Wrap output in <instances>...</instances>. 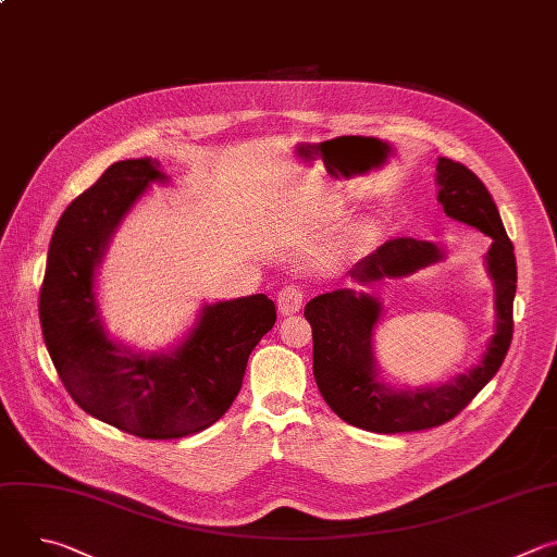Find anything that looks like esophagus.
Here are the masks:
<instances>
[{
  "label": "esophagus",
  "instance_id": "esophagus-1",
  "mask_svg": "<svg viewBox=\"0 0 557 557\" xmlns=\"http://www.w3.org/2000/svg\"><path fill=\"white\" fill-rule=\"evenodd\" d=\"M304 304V290L297 284H288L277 293V310L280 314H290L297 312Z\"/></svg>",
  "mask_w": 557,
  "mask_h": 557
}]
</instances>
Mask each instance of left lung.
Returning <instances> with one entry per match:
<instances>
[{"instance_id": "obj_1", "label": "left lung", "mask_w": 557, "mask_h": 557, "mask_svg": "<svg viewBox=\"0 0 557 557\" xmlns=\"http://www.w3.org/2000/svg\"><path fill=\"white\" fill-rule=\"evenodd\" d=\"M438 202L443 211L492 237L487 271L496 286V333L479 366L438 387L389 389L376 379L372 331L383 312L376 297L339 288L317 295L304 308L312 329V374L324 401L346 423L376 432L399 434L438 428L451 421L503 366L513 337L516 256L498 207L483 181L451 158H438ZM443 249L414 237H394L366 256L348 273L357 284L383 277H404L443 260Z\"/></svg>"}]
</instances>
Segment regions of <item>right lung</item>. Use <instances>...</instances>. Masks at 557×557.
<instances>
[{"label": "right lung", "mask_w": 557, "mask_h": 557, "mask_svg": "<svg viewBox=\"0 0 557 557\" xmlns=\"http://www.w3.org/2000/svg\"><path fill=\"white\" fill-rule=\"evenodd\" d=\"M156 181H168L158 161H119L67 205L48 249L39 320L59 379L82 410L132 436L168 441L207 430L231 408L249 355L277 314L262 293L209 304L170 355L129 352L108 337L95 271L119 222Z\"/></svg>", "instance_id": "1"}]
</instances>
